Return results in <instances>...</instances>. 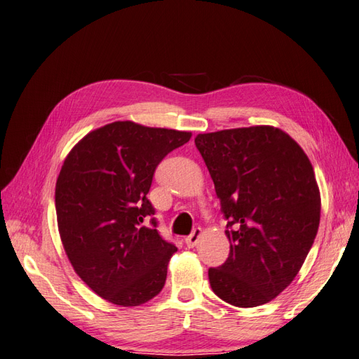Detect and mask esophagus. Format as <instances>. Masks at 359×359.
Masks as SVG:
<instances>
[{
  "mask_svg": "<svg viewBox=\"0 0 359 359\" xmlns=\"http://www.w3.org/2000/svg\"><path fill=\"white\" fill-rule=\"evenodd\" d=\"M201 233H203V230H201V227H196V229H194V232L190 233L189 236H186V245L187 247H190V249H192V247H195L196 244H198V241H200V238H201Z\"/></svg>",
  "mask_w": 359,
  "mask_h": 359,
  "instance_id": "obj_1",
  "label": "esophagus"
}]
</instances>
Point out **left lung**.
Returning a JSON list of instances; mask_svg holds the SVG:
<instances>
[{"label":"left lung","mask_w":359,"mask_h":359,"mask_svg":"<svg viewBox=\"0 0 359 359\" xmlns=\"http://www.w3.org/2000/svg\"><path fill=\"white\" fill-rule=\"evenodd\" d=\"M227 221L229 258L209 269L217 297L236 307L272 301L297 276L320 226L321 196L298 142L270 126L195 138Z\"/></svg>","instance_id":"1"}]
</instances>
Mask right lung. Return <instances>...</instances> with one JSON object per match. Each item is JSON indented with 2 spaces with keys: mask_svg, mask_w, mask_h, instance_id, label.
I'll return each instance as SVG.
<instances>
[{
  "mask_svg": "<svg viewBox=\"0 0 359 359\" xmlns=\"http://www.w3.org/2000/svg\"><path fill=\"white\" fill-rule=\"evenodd\" d=\"M190 132L116 121L70 150L55 187L58 230L79 278L116 306L144 304L163 290L177 252L158 232L147 200L158 164Z\"/></svg>",
  "mask_w": 359,
  "mask_h": 359,
  "instance_id": "obj_1",
  "label": "right lung"
}]
</instances>
